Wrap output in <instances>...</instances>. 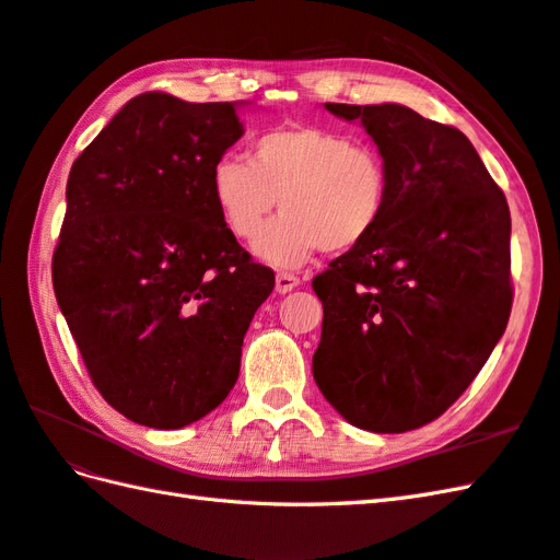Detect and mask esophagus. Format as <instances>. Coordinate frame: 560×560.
Segmentation results:
<instances>
[{"label":"esophagus","mask_w":560,"mask_h":560,"mask_svg":"<svg viewBox=\"0 0 560 560\" xmlns=\"http://www.w3.org/2000/svg\"><path fill=\"white\" fill-rule=\"evenodd\" d=\"M299 284H302V280H299L294 272H284V270H280L278 276H276V292L278 294H288V292H292L294 288H299Z\"/></svg>","instance_id":"esophagus-1"}]
</instances>
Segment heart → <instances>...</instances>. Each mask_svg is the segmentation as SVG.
<instances>
[{"label":"heart","instance_id":"b5f03b06","mask_svg":"<svg viewBox=\"0 0 560 560\" xmlns=\"http://www.w3.org/2000/svg\"><path fill=\"white\" fill-rule=\"evenodd\" d=\"M211 192L237 240H252L280 202L285 213L254 240V254L270 266L294 268L320 249L361 247L383 223L389 177L375 147L339 130L292 126L261 135L252 159H218Z\"/></svg>","mask_w":560,"mask_h":560}]
</instances>
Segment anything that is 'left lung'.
Instances as JSON below:
<instances>
[{
  "label": "left lung",
  "instance_id": "left-lung-1",
  "mask_svg": "<svg viewBox=\"0 0 560 560\" xmlns=\"http://www.w3.org/2000/svg\"><path fill=\"white\" fill-rule=\"evenodd\" d=\"M325 108L371 135L389 199L375 233L313 278V377L351 425L408 432L468 389L506 330L511 211L454 126L401 104Z\"/></svg>",
  "mask_w": 560,
  "mask_h": 560
}]
</instances>
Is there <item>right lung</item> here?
I'll return each instance as SVG.
<instances>
[{
  "mask_svg": "<svg viewBox=\"0 0 560 560\" xmlns=\"http://www.w3.org/2000/svg\"><path fill=\"white\" fill-rule=\"evenodd\" d=\"M242 132L235 104L144 92L68 175L54 294L94 387L140 425L185 428L228 397L276 288L211 192L215 161Z\"/></svg>",
  "mask_w": 560,
  "mask_h": 560,
  "instance_id": "right-lung-1",
  "label": "right lung"
}]
</instances>
